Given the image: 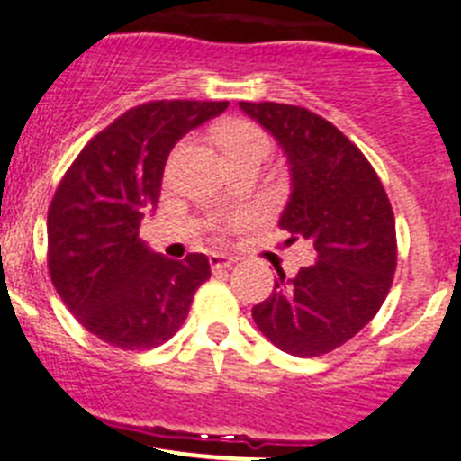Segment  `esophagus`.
Returning a JSON list of instances; mask_svg holds the SVG:
<instances>
[{"label":"esophagus","mask_w":461,"mask_h":461,"mask_svg":"<svg viewBox=\"0 0 461 461\" xmlns=\"http://www.w3.org/2000/svg\"><path fill=\"white\" fill-rule=\"evenodd\" d=\"M234 261V257L222 255V252H213V255H211V268H213V273H221L225 271V268H230Z\"/></svg>","instance_id":"esophagus-1"}]
</instances>
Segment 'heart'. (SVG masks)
<instances>
[{
  "label": "heart",
  "mask_w": 461,
  "mask_h": 461,
  "mask_svg": "<svg viewBox=\"0 0 461 461\" xmlns=\"http://www.w3.org/2000/svg\"><path fill=\"white\" fill-rule=\"evenodd\" d=\"M218 142L222 144L234 165L246 163V160H261L264 163L273 149L268 132L257 123L246 122V119H231V122L222 123L218 128ZM243 221H246L243 213L227 215V218H218L213 227L215 230H231Z\"/></svg>",
  "instance_id": "b5f03b06"
}]
</instances>
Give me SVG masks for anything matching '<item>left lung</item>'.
<instances>
[{
	"label": "left lung",
	"mask_w": 461,
	"mask_h": 461,
	"mask_svg": "<svg viewBox=\"0 0 461 461\" xmlns=\"http://www.w3.org/2000/svg\"><path fill=\"white\" fill-rule=\"evenodd\" d=\"M287 153L292 197L280 227L312 243L314 261L294 277L276 267V289L252 319L277 349L312 358L372 321L397 268L395 215L379 174L342 131L285 103H240Z\"/></svg>",
	"instance_id": "left-lung-1"
}]
</instances>
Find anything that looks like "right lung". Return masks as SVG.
Segmentation results:
<instances>
[{
  "instance_id": "add662e5",
  "label": "right lung",
  "mask_w": 461,
  "mask_h": 461,
  "mask_svg": "<svg viewBox=\"0 0 461 461\" xmlns=\"http://www.w3.org/2000/svg\"><path fill=\"white\" fill-rule=\"evenodd\" d=\"M227 101H151L126 110L77 153L48 209V271L91 335L123 351L167 342L211 277L206 255L149 250L140 222L156 209L165 160Z\"/></svg>"
}]
</instances>
